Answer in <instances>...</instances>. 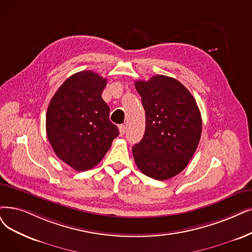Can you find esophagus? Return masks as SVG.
Segmentation results:
<instances>
[{
    "instance_id": "1",
    "label": "esophagus",
    "mask_w": 252,
    "mask_h": 252,
    "mask_svg": "<svg viewBox=\"0 0 252 252\" xmlns=\"http://www.w3.org/2000/svg\"><path fill=\"white\" fill-rule=\"evenodd\" d=\"M119 130H120V135H124L125 132H126V126L125 125H120Z\"/></svg>"
}]
</instances>
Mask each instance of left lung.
I'll return each instance as SVG.
<instances>
[{
  "label": "left lung",
  "instance_id": "obj_1",
  "mask_svg": "<svg viewBox=\"0 0 252 252\" xmlns=\"http://www.w3.org/2000/svg\"><path fill=\"white\" fill-rule=\"evenodd\" d=\"M146 112L143 139L132 147L140 172L155 180L175 177L187 166L202 134V116L194 97L177 79L154 75L137 80Z\"/></svg>",
  "mask_w": 252,
  "mask_h": 252
}]
</instances>
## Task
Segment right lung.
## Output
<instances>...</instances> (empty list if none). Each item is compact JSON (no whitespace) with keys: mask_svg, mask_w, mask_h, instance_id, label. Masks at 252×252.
<instances>
[{"mask_svg":"<svg viewBox=\"0 0 252 252\" xmlns=\"http://www.w3.org/2000/svg\"><path fill=\"white\" fill-rule=\"evenodd\" d=\"M106 78L84 70L68 77L52 98L46 134L56 155L77 172L97 165L119 135L101 97Z\"/></svg>","mask_w":252,"mask_h":252,"instance_id":"obj_1","label":"right lung"}]
</instances>
